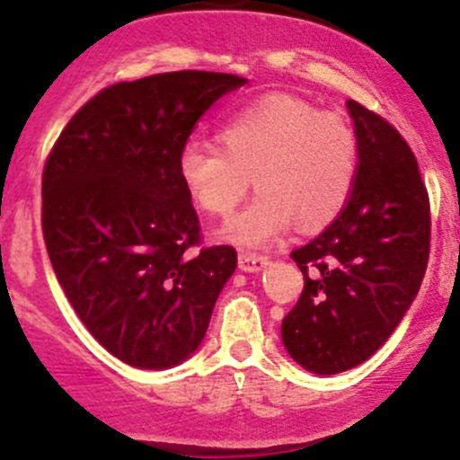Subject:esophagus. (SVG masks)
I'll return each mask as SVG.
<instances>
[{
	"label": "esophagus",
	"instance_id": "34e87169",
	"mask_svg": "<svg viewBox=\"0 0 460 460\" xmlns=\"http://www.w3.org/2000/svg\"><path fill=\"white\" fill-rule=\"evenodd\" d=\"M263 265H268V257L259 252H248V250H241L239 252V268L245 272H257Z\"/></svg>",
	"mask_w": 460,
	"mask_h": 460
}]
</instances>
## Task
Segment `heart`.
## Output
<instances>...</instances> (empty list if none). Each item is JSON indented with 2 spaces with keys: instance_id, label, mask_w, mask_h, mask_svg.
I'll use <instances>...</instances> for the list:
<instances>
[{
  "instance_id": "b5f03b06",
  "label": "heart",
  "mask_w": 460,
  "mask_h": 460,
  "mask_svg": "<svg viewBox=\"0 0 460 460\" xmlns=\"http://www.w3.org/2000/svg\"><path fill=\"white\" fill-rule=\"evenodd\" d=\"M221 148L188 141L179 179L206 215L230 217L248 195L259 197L224 228L241 245H261L296 221L301 230L330 226L348 206L358 177L361 144L354 126L292 94H268L228 117Z\"/></svg>"
}]
</instances>
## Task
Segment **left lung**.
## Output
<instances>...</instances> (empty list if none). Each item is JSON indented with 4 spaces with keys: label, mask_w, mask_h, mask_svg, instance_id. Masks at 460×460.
Instances as JSON below:
<instances>
[{
    "label": "left lung",
    "mask_w": 460,
    "mask_h": 460,
    "mask_svg": "<svg viewBox=\"0 0 460 460\" xmlns=\"http://www.w3.org/2000/svg\"><path fill=\"white\" fill-rule=\"evenodd\" d=\"M361 144L348 206L316 239L292 250L303 292L281 323L283 345L314 374L361 366L401 323L429 259V197L407 141L349 99Z\"/></svg>",
    "instance_id": "left-lung-1"
}]
</instances>
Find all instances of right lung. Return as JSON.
I'll list each match as a JSON object with an SVG mask.
<instances>
[{
	"label": "right lung",
	"instance_id": "right-lung-1",
	"mask_svg": "<svg viewBox=\"0 0 460 460\" xmlns=\"http://www.w3.org/2000/svg\"><path fill=\"white\" fill-rule=\"evenodd\" d=\"M243 84L206 70L112 84L46 159L41 230L57 281L128 366L164 370L190 357L234 272L232 245H203L177 159L203 112Z\"/></svg>",
	"mask_w": 460,
	"mask_h": 460
}]
</instances>
